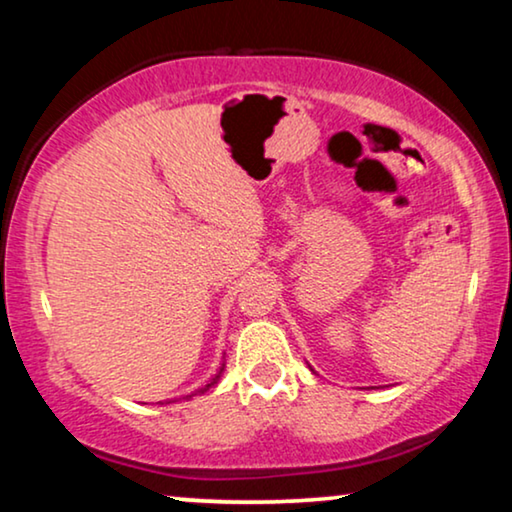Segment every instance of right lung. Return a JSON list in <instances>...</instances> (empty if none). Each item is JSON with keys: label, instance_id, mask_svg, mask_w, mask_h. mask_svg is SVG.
<instances>
[{"label": "right lung", "instance_id": "add662e5", "mask_svg": "<svg viewBox=\"0 0 512 512\" xmlns=\"http://www.w3.org/2000/svg\"><path fill=\"white\" fill-rule=\"evenodd\" d=\"M220 374H222V370H220ZM220 374H217V377H215L213 381H210V384H208L206 388H201V393H203V391H208V388H210V386H215V384H217V379H220Z\"/></svg>", "mask_w": 512, "mask_h": 512}]
</instances>
